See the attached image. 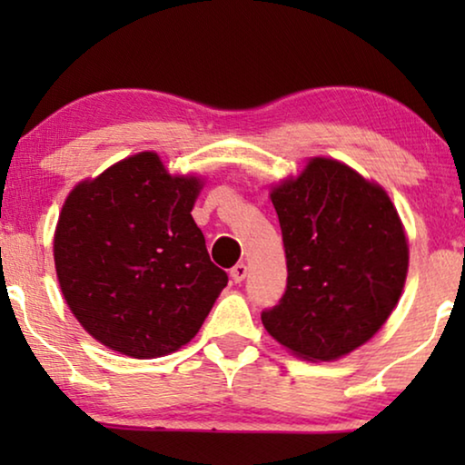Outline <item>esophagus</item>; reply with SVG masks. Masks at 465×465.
Segmentation results:
<instances>
[{"label": "esophagus", "mask_w": 465, "mask_h": 465, "mask_svg": "<svg viewBox=\"0 0 465 465\" xmlns=\"http://www.w3.org/2000/svg\"><path fill=\"white\" fill-rule=\"evenodd\" d=\"M231 277H232L234 283H241V282H243V279L247 277V266H245L243 262L234 264L232 269H231Z\"/></svg>", "instance_id": "34e87169"}]
</instances>
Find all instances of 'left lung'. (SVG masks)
<instances>
[{
	"label": "left lung",
	"instance_id": "1",
	"mask_svg": "<svg viewBox=\"0 0 465 465\" xmlns=\"http://www.w3.org/2000/svg\"><path fill=\"white\" fill-rule=\"evenodd\" d=\"M288 285L262 323L307 360H336L371 339L402 294L409 245L390 196L347 164L313 158L271 194Z\"/></svg>",
	"mask_w": 465,
	"mask_h": 465
}]
</instances>
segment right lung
<instances>
[{
	"label": "right lung",
	"mask_w": 465,
	"mask_h": 465,
	"mask_svg": "<svg viewBox=\"0 0 465 465\" xmlns=\"http://www.w3.org/2000/svg\"><path fill=\"white\" fill-rule=\"evenodd\" d=\"M196 177H173L154 152L129 156L67 196L54 232L61 292L93 339L161 358L193 339L226 288L194 224Z\"/></svg>",
	"instance_id": "add662e5"
}]
</instances>
